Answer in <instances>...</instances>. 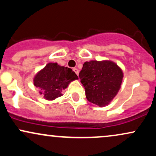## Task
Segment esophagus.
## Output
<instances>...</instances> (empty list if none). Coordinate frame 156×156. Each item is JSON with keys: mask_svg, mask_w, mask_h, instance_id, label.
<instances>
[{"mask_svg": "<svg viewBox=\"0 0 156 156\" xmlns=\"http://www.w3.org/2000/svg\"><path fill=\"white\" fill-rule=\"evenodd\" d=\"M73 71H74L75 73H76V74L77 75V76H78V69H77V68H73Z\"/></svg>", "mask_w": 156, "mask_h": 156, "instance_id": "1", "label": "esophagus"}]
</instances>
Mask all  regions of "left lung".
<instances>
[{"mask_svg":"<svg viewBox=\"0 0 156 156\" xmlns=\"http://www.w3.org/2000/svg\"><path fill=\"white\" fill-rule=\"evenodd\" d=\"M79 78L85 89L87 99L103 107L119 92L123 73L112 61H90L84 62Z\"/></svg>","mask_w":156,"mask_h":156,"instance_id":"left-lung-1","label":"left lung"}]
</instances>
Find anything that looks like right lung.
<instances>
[{"instance_id":"1","label":"right lung","mask_w":156,"mask_h":156,"mask_svg":"<svg viewBox=\"0 0 156 156\" xmlns=\"http://www.w3.org/2000/svg\"><path fill=\"white\" fill-rule=\"evenodd\" d=\"M78 76L70 68L58 65L57 63H48L34 78V84L40 89L48 101H53L62 95V92Z\"/></svg>"}]
</instances>
